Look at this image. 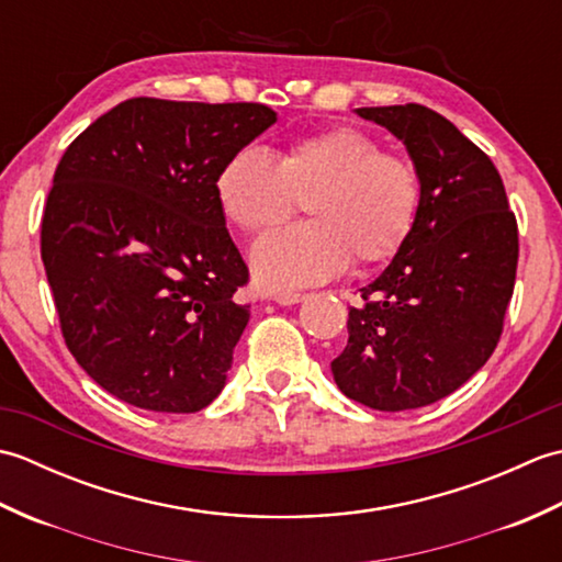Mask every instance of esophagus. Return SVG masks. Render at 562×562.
Here are the masks:
<instances>
[{
	"label": "esophagus",
	"instance_id": "34e87169",
	"mask_svg": "<svg viewBox=\"0 0 562 562\" xmlns=\"http://www.w3.org/2000/svg\"><path fill=\"white\" fill-rule=\"evenodd\" d=\"M272 300L282 306H292V304H300L302 300H306V294L304 292H278Z\"/></svg>",
	"mask_w": 562,
	"mask_h": 562
}]
</instances>
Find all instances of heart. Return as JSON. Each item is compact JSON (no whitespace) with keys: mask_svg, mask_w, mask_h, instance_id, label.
<instances>
[{"mask_svg":"<svg viewBox=\"0 0 562 562\" xmlns=\"http://www.w3.org/2000/svg\"><path fill=\"white\" fill-rule=\"evenodd\" d=\"M300 198H308L312 222L268 234L250 254L268 290L324 282L350 260L374 268L398 256L420 217L423 176L411 159L350 125L294 139L274 161L244 149L217 176L224 217L250 236L288 222Z\"/></svg>","mask_w":562,"mask_h":562,"instance_id":"heart-1","label":"heart"}]
</instances>
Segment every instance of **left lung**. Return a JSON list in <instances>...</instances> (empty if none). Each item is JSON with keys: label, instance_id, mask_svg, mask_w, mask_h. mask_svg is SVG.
I'll list each match as a JSON object with an SVG mask.
<instances>
[{"label": "left lung", "instance_id": "obj_1", "mask_svg": "<svg viewBox=\"0 0 562 562\" xmlns=\"http://www.w3.org/2000/svg\"><path fill=\"white\" fill-rule=\"evenodd\" d=\"M403 139L423 176L415 229L350 308L330 362L345 396L411 411L449 396L487 362L515 292L519 232L495 164L420 103L357 109Z\"/></svg>", "mask_w": 562, "mask_h": 562}]
</instances>
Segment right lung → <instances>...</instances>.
<instances>
[{
  "label": "right lung",
  "instance_id": "obj_1",
  "mask_svg": "<svg viewBox=\"0 0 562 562\" xmlns=\"http://www.w3.org/2000/svg\"><path fill=\"white\" fill-rule=\"evenodd\" d=\"M274 121L266 103L139 97L65 149L41 258L65 345L115 398L198 413L220 396L250 304L217 176Z\"/></svg>",
  "mask_w": 562,
  "mask_h": 562
}]
</instances>
